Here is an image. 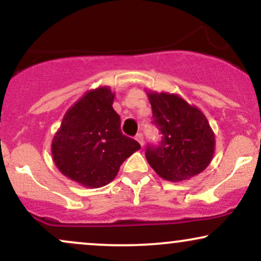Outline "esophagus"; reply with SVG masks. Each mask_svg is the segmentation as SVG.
<instances>
[{"instance_id":"esophagus-1","label":"esophagus","mask_w":261,"mask_h":261,"mask_svg":"<svg viewBox=\"0 0 261 261\" xmlns=\"http://www.w3.org/2000/svg\"><path fill=\"white\" fill-rule=\"evenodd\" d=\"M135 139H136V141L140 143L141 146H143V143H145V141H143V135H142V134H141V133L137 134Z\"/></svg>"}]
</instances>
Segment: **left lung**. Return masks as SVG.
Wrapping results in <instances>:
<instances>
[{
    "label": "left lung",
    "instance_id": "left-lung-1",
    "mask_svg": "<svg viewBox=\"0 0 261 261\" xmlns=\"http://www.w3.org/2000/svg\"><path fill=\"white\" fill-rule=\"evenodd\" d=\"M154 124L161 130L158 147H148L146 158L164 180L179 182L199 175L211 163L216 140L207 118L179 94L147 91Z\"/></svg>",
    "mask_w": 261,
    "mask_h": 261
}]
</instances>
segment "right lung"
<instances>
[{"mask_svg":"<svg viewBox=\"0 0 261 261\" xmlns=\"http://www.w3.org/2000/svg\"><path fill=\"white\" fill-rule=\"evenodd\" d=\"M109 86L89 89L62 118L51 141V155L61 174L85 188H101L114 180L140 143L125 136L114 110Z\"/></svg>","mask_w":261,"mask_h":261,"instance_id":"right-lung-1","label":"right lung"}]
</instances>
